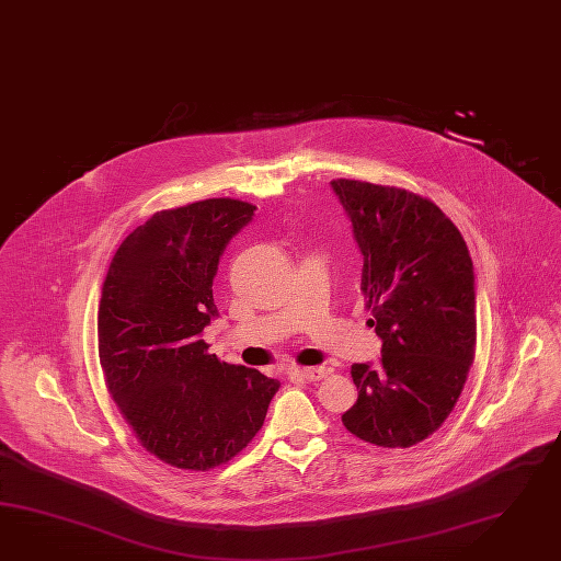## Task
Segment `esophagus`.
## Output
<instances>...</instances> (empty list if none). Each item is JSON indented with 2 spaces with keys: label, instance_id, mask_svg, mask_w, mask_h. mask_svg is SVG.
Masks as SVG:
<instances>
[{
  "label": "esophagus",
  "instance_id": "esophagus-1",
  "mask_svg": "<svg viewBox=\"0 0 561 561\" xmlns=\"http://www.w3.org/2000/svg\"><path fill=\"white\" fill-rule=\"evenodd\" d=\"M293 374H295V376H301L302 380H307V382H319V380L328 378L330 368H325V366H317V368H295Z\"/></svg>",
  "mask_w": 561,
  "mask_h": 561
}]
</instances>
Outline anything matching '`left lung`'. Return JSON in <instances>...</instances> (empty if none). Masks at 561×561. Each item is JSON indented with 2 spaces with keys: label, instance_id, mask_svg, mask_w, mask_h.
Here are the masks:
<instances>
[{
  "label": "left lung",
  "instance_id": "obj_1",
  "mask_svg": "<svg viewBox=\"0 0 561 561\" xmlns=\"http://www.w3.org/2000/svg\"><path fill=\"white\" fill-rule=\"evenodd\" d=\"M364 259L362 290L378 364H354L358 401L345 430L378 447H411L442 427L474 362V264L460 230L411 191L331 181Z\"/></svg>",
  "mask_w": 561,
  "mask_h": 561
}]
</instances>
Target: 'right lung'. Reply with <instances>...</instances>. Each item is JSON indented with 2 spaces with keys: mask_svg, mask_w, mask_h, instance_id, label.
I'll use <instances>...</instances> for the list:
<instances>
[{
  "mask_svg": "<svg viewBox=\"0 0 561 561\" xmlns=\"http://www.w3.org/2000/svg\"><path fill=\"white\" fill-rule=\"evenodd\" d=\"M256 207L205 199L167 209L117 248L101 287L105 385L146 451L183 470L230 461L259 433L278 380L207 354L214 278Z\"/></svg>",
  "mask_w": 561,
  "mask_h": 561,
  "instance_id": "obj_1",
  "label": "right lung"
}]
</instances>
